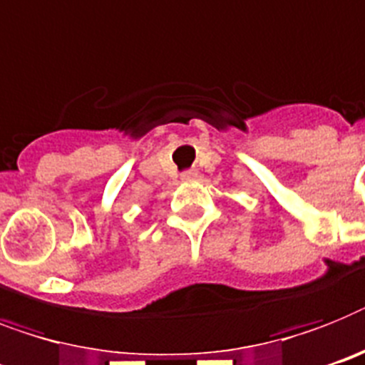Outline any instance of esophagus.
<instances>
[{"mask_svg": "<svg viewBox=\"0 0 365 365\" xmlns=\"http://www.w3.org/2000/svg\"><path fill=\"white\" fill-rule=\"evenodd\" d=\"M195 175H197V173H195V171L188 170V171H185V173H182V175H180V179H182V180H192V179H194Z\"/></svg>", "mask_w": 365, "mask_h": 365, "instance_id": "obj_1", "label": "esophagus"}]
</instances>
